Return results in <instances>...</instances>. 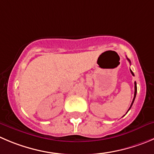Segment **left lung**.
Instances as JSON below:
<instances>
[{"instance_id": "8db88e82", "label": "left lung", "mask_w": 154, "mask_h": 154, "mask_svg": "<svg viewBox=\"0 0 154 154\" xmlns=\"http://www.w3.org/2000/svg\"><path fill=\"white\" fill-rule=\"evenodd\" d=\"M127 60H128L129 61V63H131V61L129 60V59H128V58H127ZM130 71H131V74H132V75H134V73H133V72L131 71V69H130ZM136 94H137V84H136V82H134V98H133L132 103H131V106H130V107H129V109H128V110H129V109H131V106H132L133 103H134V99H135V97H136ZM128 111H127V112H128Z\"/></svg>"}]
</instances>
